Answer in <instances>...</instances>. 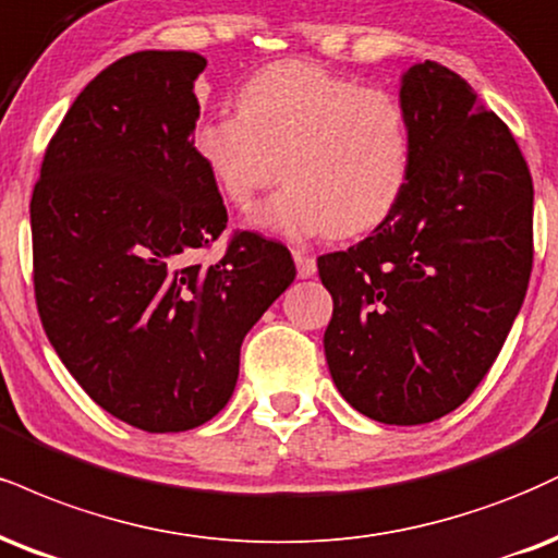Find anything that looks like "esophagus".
Wrapping results in <instances>:
<instances>
[{
  "mask_svg": "<svg viewBox=\"0 0 558 558\" xmlns=\"http://www.w3.org/2000/svg\"><path fill=\"white\" fill-rule=\"evenodd\" d=\"M293 259H296L299 278H312V275L317 272V259H314L306 250H293Z\"/></svg>",
  "mask_w": 558,
  "mask_h": 558,
  "instance_id": "obj_1",
  "label": "esophagus"
}]
</instances>
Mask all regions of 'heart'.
Instances as JSON below:
<instances>
[{
  "label": "heart",
  "mask_w": 558,
  "mask_h": 558,
  "mask_svg": "<svg viewBox=\"0 0 558 558\" xmlns=\"http://www.w3.org/2000/svg\"><path fill=\"white\" fill-rule=\"evenodd\" d=\"M236 109L199 122L192 147L239 210L288 177L257 213V226L288 239L359 236L400 205L411 181L413 126L395 93L291 59L254 72Z\"/></svg>",
  "instance_id": "obj_1"
}]
</instances>
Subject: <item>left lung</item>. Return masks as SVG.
<instances>
[{
	"mask_svg": "<svg viewBox=\"0 0 558 558\" xmlns=\"http://www.w3.org/2000/svg\"><path fill=\"white\" fill-rule=\"evenodd\" d=\"M439 62L405 72L413 166L372 236L322 254L335 387L379 424L415 426L473 395L505 345L533 270V179L494 111Z\"/></svg>",
	"mask_w": 558,
	"mask_h": 558,
	"instance_id": "obj_1",
	"label": "left lung"
}]
</instances>
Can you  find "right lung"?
I'll return each mask as SVG.
<instances>
[{"label":"right lung","instance_id":"1","mask_svg":"<svg viewBox=\"0 0 558 558\" xmlns=\"http://www.w3.org/2000/svg\"><path fill=\"white\" fill-rule=\"evenodd\" d=\"M194 51H134L85 85L31 199L33 291L62 364L143 432L203 426L239 379L244 335L296 278L291 252L233 231L194 156Z\"/></svg>","mask_w":558,"mask_h":558}]
</instances>
